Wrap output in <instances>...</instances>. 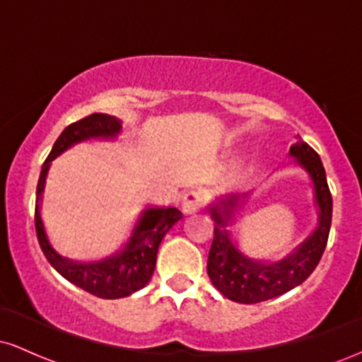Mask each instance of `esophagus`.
I'll list each match as a JSON object with an SVG mask.
<instances>
[{
	"label": "esophagus",
	"instance_id": "obj_1",
	"mask_svg": "<svg viewBox=\"0 0 362 362\" xmlns=\"http://www.w3.org/2000/svg\"><path fill=\"white\" fill-rule=\"evenodd\" d=\"M206 204V194L201 189H190L182 195V211L185 214L197 213Z\"/></svg>",
	"mask_w": 362,
	"mask_h": 362
}]
</instances>
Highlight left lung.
<instances>
[{
	"label": "left lung",
	"instance_id": "1",
	"mask_svg": "<svg viewBox=\"0 0 362 362\" xmlns=\"http://www.w3.org/2000/svg\"><path fill=\"white\" fill-rule=\"evenodd\" d=\"M289 153L298 158L301 167L310 173L315 185L320 209L317 230L288 259L276 264H260L247 259L236 250L228 231L224 230L238 204L240 195H226L221 199L219 206L214 204L211 207L216 224L214 238L207 257V276L213 281L214 288L228 300L253 305L281 296L308 279L322 259L332 224V194L327 184L325 168L318 153L305 141H301V138L291 146Z\"/></svg>",
	"mask_w": 362,
	"mask_h": 362
}]
</instances>
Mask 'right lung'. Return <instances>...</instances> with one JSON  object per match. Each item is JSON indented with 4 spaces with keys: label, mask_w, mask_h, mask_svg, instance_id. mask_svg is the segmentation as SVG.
Here are the masks:
<instances>
[{
    "label": "right lung",
    "mask_w": 362,
    "mask_h": 362,
    "mask_svg": "<svg viewBox=\"0 0 362 362\" xmlns=\"http://www.w3.org/2000/svg\"><path fill=\"white\" fill-rule=\"evenodd\" d=\"M119 131V120L105 114H91L88 117L69 124L54 143L52 151L45 158L39 184H37L35 199V231L45 259L62 277L86 293L103 298V300H117V298L129 296L148 284L155 271L158 247L170 228L178 219H182V213L177 207L146 209L122 252L105 260L93 262V264H78V262L62 259L59 253L54 252L44 231L39 202L44 190L45 175L54 158L83 139L100 138V136L110 138Z\"/></svg>",
    "instance_id": "right-lung-1"
}]
</instances>
